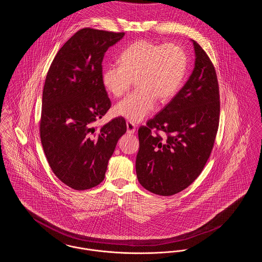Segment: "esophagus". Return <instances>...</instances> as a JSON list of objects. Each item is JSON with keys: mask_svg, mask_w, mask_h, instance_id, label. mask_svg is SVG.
<instances>
[{"mask_svg": "<svg viewBox=\"0 0 262 262\" xmlns=\"http://www.w3.org/2000/svg\"><path fill=\"white\" fill-rule=\"evenodd\" d=\"M126 133L129 135L136 133V125L130 121H126Z\"/></svg>", "mask_w": 262, "mask_h": 262, "instance_id": "obj_1", "label": "esophagus"}]
</instances>
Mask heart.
Instances as JSON below:
<instances>
[{
	"label": "heart",
	"instance_id": "heart-1",
	"mask_svg": "<svg viewBox=\"0 0 262 262\" xmlns=\"http://www.w3.org/2000/svg\"><path fill=\"white\" fill-rule=\"evenodd\" d=\"M121 64L102 69L103 88L114 97L126 94L137 80L139 90L118 102L115 113L130 122H140L156 108L157 99L167 101L179 91L186 70L184 51L176 43L140 40L125 49Z\"/></svg>",
	"mask_w": 262,
	"mask_h": 262
}]
</instances>
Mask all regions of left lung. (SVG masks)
Wrapping results in <instances>:
<instances>
[{"mask_svg": "<svg viewBox=\"0 0 262 262\" xmlns=\"http://www.w3.org/2000/svg\"><path fill=\"white\" fill-rule=\"evenodd\" d=\"M195 61L187 81L161 112L139 128L137 177L148 191L173 195L190 185L208 160L220 123L215 69L192 40ZM155 129V134L152 130ZM158 131H163V139Z\"/></svg>", "mask_w": 262, "mask_h": 262, "instance_id": "left-lung-1", "label": "left lung"}]
</instances>
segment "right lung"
Returning a JSON list of instances; mask_svg holds the SVG:
<instances>
[{"label": "right lung", "instance_id": "1", "mask_svg": "<svg viewBox=\"0 0 262 262\" xmlns=\"http://www.w3.org/2000/svg\"><path fill=\"white\" fill-rule=\"evenodd\" d=\"M124 33L84 28L61 47L46 77L40 121L41 145L56 177L84 190L104 180L107 162L125 121L117 118L100 128L112 102L101 82V62L107 49Z\"/></svg>", "mask_w": 262, "mask_h": 262}]
</instances>
